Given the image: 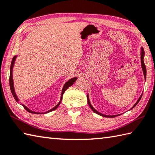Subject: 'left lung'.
Returning a JSON list of instances; mask_svg holds the SVG:
<instances>
[{"instance_id": "obj_1", "label": "left lung", "mask_w": 155, "mask_h": 155, "mask_svg": "<svg viewBox=\"0 0 155 155\" xmlns=\"http://www.w3.org/2000/svg\"><path fill=\"white\" fill-rule=\"evenodd\" d=\"M144 49H143L142 47V48H141V65H142V70H143V73H144V78H145V79H146V66H145V64H144ZM142 96V94L141 95H140V97H139V99L137 100V101L136 102V104H135L134 105V106L132 107V108H131V109L134 108V107L137 104V103L139 102V101L140 100V99H141ZM87 102H88V104H89L90 108H91L92 110L94 111V112H95V113L97 114L100 115V116L105 117H108V118H113V117L119 116V115H120V114H117V115H105V114H102V113H100V112L97 111L96 110H95V109L94 108V107L92 106V105L91 104V103H90V101H89V95H87Z\"/></svg>"}]
</instances>
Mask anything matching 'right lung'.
Returning <instances> with one entry per match:
<instances>
[{
  "instance_id": "add662e5",
  "label": "right lung",
  "mask_w": 155,
  "mask_h": 155,
  "mask_svg": "<svg viewBox=\"0 0 155 155\" xmlns=\"http://www.w3.org/2000/svg\"><path fill=\"white\" fill-rule=\"evenodd\" d=\"M16 58H17V55L16 56H14V57L12 59V61H11V68H10V76H9V85H10V89H11V93H12V95L14 97V99H15L16 100L17 102H19V99L18 96H17V95L15 94V89H14V85H13V66H14V63H15V60H16ZM77 77H74V78H71V79H70L68 81H67V82L64 84V85L63 87L62 88V91H61V97H60V101L59 102V103L57 105H56L54 108H53L52 109L49 110L47 111V112H35V111H32L30 109H29L28 108H27V107L24 105V104H21L22 106H24V108L26 110L30 112V113H33V114H45V113H48V112H51L53 110H55L56 108H58V107L59 106V105L61 103V100H62V96H63V94L65 92L66 90L69 87L72 86L73 84H74V83L76 81V80H77Z\"/></svg>"
}]
</instances>
